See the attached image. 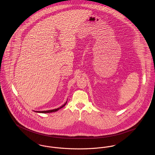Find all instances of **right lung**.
Listing matches in <instances>:
<instances>
[{"label":"right lung","mask_w":155,"mask_h":155,"mask_svg":"<svg viewBox=\"0 0 155 155\" xmlns=\"http://www.w3.org/2000/svg\"><path fill=\"white\" fill-rule=\"evenodd\" d=\"M67 102V101L63 105V106H61L60 107H58V108H57V109H53V110H46V111H35V112H38V113H52V112H55V111H57L59 109H61V108H63V107H64L65 106V105L66 104Z\"/></svg>","instance_id":"right-lung-1"}]
</instances>
